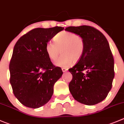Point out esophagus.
Returning a JSON list of instances; mask_svg holds the SVG:
<instances>
[{
  "label": "esophagus",
  "mask_w": 124,
  "mask_h": 124,
  "mask_svg": "<svg viewBox=\"0 0 124 124\" xmlns=\"http://www.w3.org/2000/svg\"><path fill=\"white\" fill-rule=\"evenodd\" d=\"M68 70V69L67 68H62V71L63 72H64L67 71Z\"/></svg>",
  "instance_id": "1"
}]
</instances>
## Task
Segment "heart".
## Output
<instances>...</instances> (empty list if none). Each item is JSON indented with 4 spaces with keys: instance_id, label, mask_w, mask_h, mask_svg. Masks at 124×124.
Returning a JSON list of instances; mask_svg holds the SVG:
<instances>
[{
    "instance_id": "1",
    "label": "heart",
    "mask_w": 124,
    "mask_h": 124,
    "mask_svg": "<svg viewBox=\"0 0 124 124\" xmlns=\"http://www.w3.org/2000/svg\"><path fill=\"white\" fill-rule=\"evenodd\" d=\"M62 51L63 55L56 61L57 66L68 68L74 61L80 60L85 50V43L83 38L69 31H62L55 36L54 41L46 44V51L53 61L57 60Z\"/></svg>"
}]
</instances>
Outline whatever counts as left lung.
<instances>
[{
  "label": "left lung",
  "instance_id": "1",
  "mask_svg": "<svg viewBox=\"0 0 124 124\" xmlns=\"http://www.w3.org/2000/svg\"><path fill=\"white\" fill-rule=\"evenodd\" d=\"M65 30L81 36L85 43L83 56L69 69L72 75L69 91L80 103H100L108 95L114 77V58L109 43L102 32L91 26H71Z\"/></svg>",
  "mask_w": 124,
  "mask_h": 124
}]
</instances>
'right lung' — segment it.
<instances>
[{
    "label": "right lung",
    "instance_id": "add662e5",
    "mask_svg": "<svg viewBox=\"0 0 124 124\" xmlns=\"http://www.w3.org/2000/svg\"><path fill=\"white\" fill-rule=\"evenodd\" d=\"M64 28H36L21 36L14 47L9 69L13 92L25 107L38 108L46 104L55 82L63 71L52 64L46 44Z\"/></svg>",
    "mask_w": 124,
    "mask_h": 124
}]
</instances>
